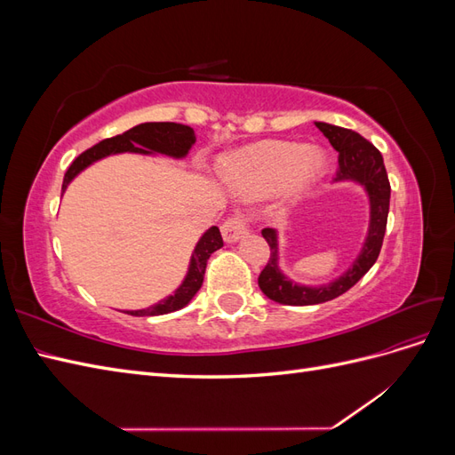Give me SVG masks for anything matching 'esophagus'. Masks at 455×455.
I'll return each mask as SVG.
<instances>
[{
  "label": "esophagus",
  "mask_w": 455,
  "mask_h": 455,
  "mask_svg": "<svg viewBox=\"0 0 455 455\" xmlns=\"http://www.w3.org/2000/svg\"><path fill=\"white\" fill-rule=\"evenodd\" d=\"M246 233H249V228H246V222L241 214L229 216L222 224V237L226 243H235L244 237Z\"/></svg>",
  "instance_id": "obj_1"
}]
</instances>
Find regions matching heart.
Wrapping results in <instances>:
<instances>
[{"instance_id":"obj_1","label":"heart","mask_w":455,"mask_h":455,"mask_svg":"<svg viewBox=\"0 0 455 455\" xmlns=\"http://www.w3.org/2000/svg\"><path fill=\"white\" fill-rule=\"evenodd\" d=\"M328 157L321 148L291 142H261L226 157L220 172L226 182L246 197L281 191L298 197L324 174Z\"/></svg>"}]
</instances>
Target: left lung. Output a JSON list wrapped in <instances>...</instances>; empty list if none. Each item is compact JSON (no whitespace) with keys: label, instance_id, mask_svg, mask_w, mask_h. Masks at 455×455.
Here are the masks:
<instances>
[{"label":"left lung","instance_id":"8db88e82","mask_svg":"<svg viewBox=\"0 0 455 455\" xmlns=\"http://www.w3.org/2000/svg\"><path fill=\"white\" fill-rule=\"evenodd\" d=\"M315 127L326 136L328 142L332 144L339 154V171L336 174V182L351 180L361 184L366 189V196L370 201V224L363 249L353 261V266L332 283L321 286H306L288 279L279 267L277 229H261V235H264V239L269 244L271 256L267 259V266L259 273L258 286L269 299L279 301V304L284 306L324 304V301H330L341 296L343 292H347L349 288L359 283L366 275V271L376 264L383 244L385 228H387L391 186L387 171H385L383 164V157L376 149V146H371L359 132L330 125V123L315 121Z\"/></svg>","mask_w":455,"mask_h":455}]
</instances>
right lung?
Listing matches in <instances>:
<instances>
[{"mask_svg": "<svg viewBox=\"0 0 455 455\" xmlns=\"http://www.w3.org/2000/svg\"><path fill=\"white\" fill-rule=\"evenodd\" d=\"M194 144H196V132L188 125H180V123H140V125L129 129L127 132L99 142L96 146L89 148L87 151H84L79 157H76L74 163L70 164V169H68L64 174L62 191L81 171H85L89 164H92L94 161H99L102 157L114 156V154H125V151H129V154H142V156L163 154L174 159H182L188 156V151ZM222 246H224V241H222V235H220V229L216 226L206 229L203 233V237L199 239V243L196 244L194 254H191L186 279L182 281L180 286L176 288L174 294L161 299L156 306H149L139 311H125V313L134 316H156V315H167L188 306L191 298L197 294V291L203 284L206 259L211 258L212 252L222 249Z\"/></svg>", "mask_w": 455, "mask_h": 455, "instance_id": "1", "label": "right lung"}]
</instances>
